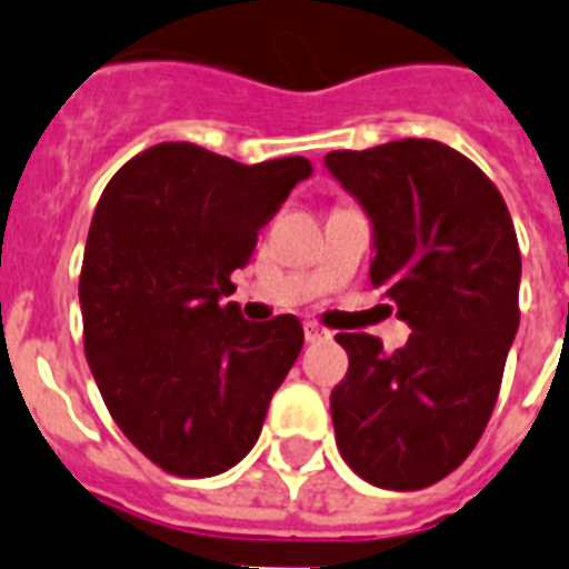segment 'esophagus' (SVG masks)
Returning a JSON list of instances; mask_svg holds the SVG:
<instances>
[{
	"instance_id": "obj_1",
	"label": "esophagus",
	"mask_w": 569,
	"mask_h": 569,
	"mask_svg": "<svg viewBox=\"0 0 569 569\" xmlns=\"http://www.w3.org/2000/svg\"><path fill=\"white\" fill-rule=\"evenodd\" d=\"M303 336H307V341H321L327 339L330 332H327L321 325H316V321H307V325H303Z\"/></svg>"
}]
</instances>
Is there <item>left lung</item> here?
<instances>
[{"label": "left lung", "mask_w": 569, "mask_h": 569, "mask_svg": "<svg viewBox=\"0 0 569 569\" xmlns=\"http://www.w3.org/2000/svg\"><path fill=\"white\" fill-rule=\"evenodd\" d=\"M373 221L371 286L412 336L395 353L339 332L348 373L330 412L341 459L365 482L420 491L468 459L500 395L520 325V248L500 189L436 140L325 157Z\"/></svg>", "instance_id": "1"}]
</instances>
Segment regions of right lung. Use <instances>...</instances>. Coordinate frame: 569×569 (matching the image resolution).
I'll use <instances>...</instances> for the list:
<instances>
[{
  "mask_svg": "<svg viewBox=\"0 0 569 569\" xmlns=\"http://www.w3.org/2000/svg\"><path fill=\"white\" fill-rule=\"evenodd\" d=\"M309 172L307 157L244 166L160 142L96 204L78 280L87 362L124 438L172 477L242 461L303 348L295 316L257 325L221 298Z\"/></svg>",
  "mask_w": 569,
  "mask_h": 569,
  "instance_id": "1",
  "label": "right lung"
}]
</instances>
